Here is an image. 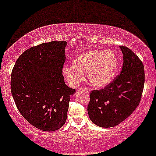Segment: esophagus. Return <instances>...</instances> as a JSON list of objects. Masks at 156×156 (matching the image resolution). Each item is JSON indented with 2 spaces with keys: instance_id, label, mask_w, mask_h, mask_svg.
I'll list each match as a JSON object with an SVG mask.
<instances>
[{
  "instance_id": "esophagus-1",
  "label": "esophagus",
  "mask_w": 156,
  "mask_h": 156,
  "mask_svg": "<svg viewBox=\"0 0 156 156\" xmlns=\"http://www.w3.org/2000/svg\"><path fill=\"white\" fill-rule=\"evenodd\" d=\"M83 90L87 91V92H90V89H89V88H85V89H83Z\"/></svg>"
}]
</instances>
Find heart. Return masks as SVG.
<instances>
[{"label":"heart","instance_id":"heart-1","mask_svg":"<svg viewBox=\"0 0 156 156\" xmlns=\"http://www.w3.org/2000/svg\"><path fill=\"white\" fill-rule=\"evenodd\" d=\"M73 66L65 65L62 74L72 87H77L84 80L87 73L88 81L93 87L102 88L113 80L118 66L115 52L112 50L92 49L80 53L73 62Z\"/></svg>","mask_w":156,"mask_h":156}]
</instances>
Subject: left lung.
I'll use <instances>...</instances> for the list:
<instances>
[{"label":"left lung","instance_id":"1","mask_svg":"<svg viewBox=\"0 0 156 156\" xmlns=\"http://www.w3.org/2000/svg\"><path fill=\"white\" fill-rule=\"evenodd\" d=\"M120 74L101 90L90 92L87 107L91 121L101 128H112L124 121L134 112L141 99L144 84L142 62L125 46Z\"/></svg>","mask_w":156,"mask_h":156}]
</instances>
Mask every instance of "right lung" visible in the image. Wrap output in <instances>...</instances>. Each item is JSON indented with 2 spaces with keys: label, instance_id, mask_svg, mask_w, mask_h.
<instances>
[{
  "label": "right lung",
  "instance_id": "1",
  "mask_svg": "<svg viewBox=\"0 0 156 156\" xmlns=\"http://www.w3.org/2000/svg\"><path fill=\"white\" fill-rule=\"evenodd\" d=\"M65 41L42 43L26 50L16 61L11 75V92L16 106L35 128L54 131L67 120L70 96L76 90L64 83Z\"/></svg>",
  "mask_w": 156,
  "mask_h": 156
}]
</instances>
